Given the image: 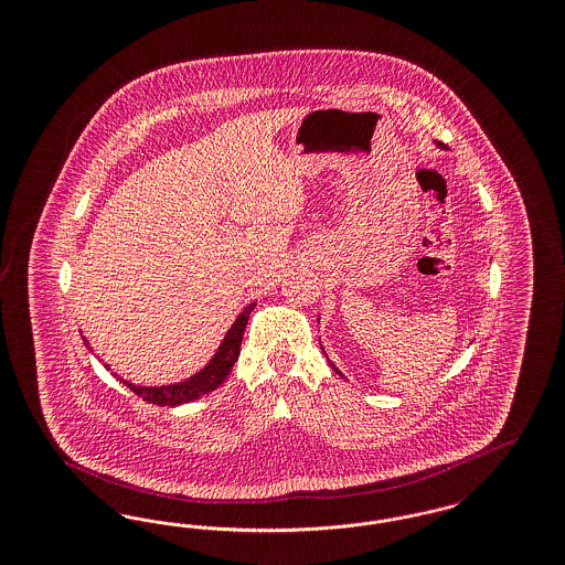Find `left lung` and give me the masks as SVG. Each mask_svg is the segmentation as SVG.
Returning a JSON list of instances; mask_svg holds the SVG:
<instances>
[{
  "mask_svg": "<svg viewBox=\"0 0 565 565\" xmlns=\"http://www.w3.org/2000/svg\"><path fill=\"white\" fill-rule=\"evenodd\" d=\"M438 146H440V143H438ZM332 369H334V371H337V373H339V369H337V366H334V364H332ZM339 375H341V373H339Z\"/></svg>",
  "mask_w": 565,
  "mask_h": 565,
  "instance_id": "left-lung-1",
  "label": "left lung"
}]
</instances>
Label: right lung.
<instances>
[{"mask_svg": "<svg viewBox=\"0 0 565 565\" xmlns=\"http://www.w3.org/2000/svg\"><path fill=\"white\" fill-rule=\"evenodd\" d=\"M254 307H256V302H249L243 309L242 313L237 316V320L228 328V332L224 334V339L212 355V360L199 373H194L189 379H184L180 383H169V385H135L127 379H120V381L131 392H135L139 398H143L146 403L159 404V406H178V404L192 403V401L214 392L215 387H220L224 383V379L233 371V366L239 358L243 332H245V326H247V320H249ZM84 345L93 351L86 339H84Z\"/></svg>", "mask_w": 565, "mask_h": 565, "instance_id": "1", "label": "right lung"}]
</instances>
